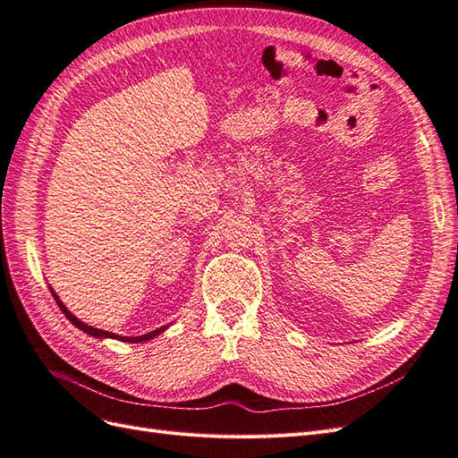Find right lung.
<instances>
[{
    "mask_svg": "<svg viewBox=\"0 0 458 458\" xmlns=\"http://www.w3.org/2000/svg\"><path fill=\"white\" fill-rule=\"evenodd\" d=\"M49 290H51V294H53L55 301H57V306L61 308V311L64 313V317L68 318V321H71L74 327H78L80 330H84L86 335H89V336H93V338H113V340H120V342L140 344V342H148V340H152V338L160 336L162 332H164L165 328H168V325H165V327H160V328L152 330V332H147V335H143V336H120V335H114V332H106V330H101V328H95V327H89V325L84 323V321H80V318H78L76 315H72L71 311H68V308L61 301V298L57 296V293H55V290H53L51 286H49Z\"/></svg>",
    "mask_w": 458,
    "mask_h": 458,
    "instance_id": "right-lung-1",
    "label": "right lung"
}]
</instances>
